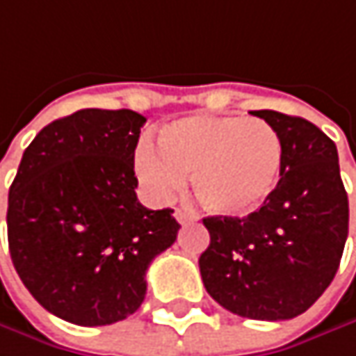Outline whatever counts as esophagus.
I'll return each instance as SVG.
<instances>
[{
  "label": "esophagus",
  "mask_w": 356,
  "mask_h": 356,
  "mask_svg": "<svg viewBox=\"0 0 356 356\" xmlns=\"http://www.w3.org/2000/svg\"><path fill=\"white\" fill-rule=\"evenodd\" d=\"M175 218H177L179 224H187V222H191L195 216L191 213V211L187 210H175Z\"/></svg>",
  "instance_id": "1"
}]
</instances>
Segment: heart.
Here are the masks:
<instances>
[{
	"label": "heart",
	"instance_id": "1",
	"mask_svg": "<svg viewBox=\"0 0 356 356\" xmlns=\"http://www.w3.org/2000/svg\"><path fill=\"white\" fill-rule=\"evenodd\" d=\"M143 140L134 169L146 189L165 200L191 173L197 202L211 213L244 218L273 195L283 171V140L265 120L246 115H183Z\"/></svg>",
	"mask_w": 356,
	"mask_h": 356
}]
</instances>
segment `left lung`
Returning <instances> with one entry per match:
<instances>
[{
	"instance_id": "1",
	"label": "left lung",
	"mask_w": 356,
	"mask_h": 356,
	"mask_svg": "<svg viewBox=\"0 0 356 356\" xmlns=\"http://www.w3.org/2000/svg\"><path fill=\"white\" fill-rule=\"evenodd\" d=\"M283 140L271 200L246 218H204L200 271L211 298L250 320L304 314L332 283L348 236V197L337 145L304 118L259 110Z\"/></svg>"
}]
</instances>
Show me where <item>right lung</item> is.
Wrapping results in <instances>:
<instances>
[{"instance_id":"right-lung-1","label":"right lung","mask_w":356,"mask_h":356,"mask_svg":"<svg viewBox=\"0 0 356 356\" xmlns=\"http://www.w3.org/2000/svg\"><path fill=\"white\" fill-rule=\"evenodd\" d=\"M145 122L95 108L54 120L24 150L10 187L12 263L34 300L71 324L134 314L148 265L177 241L173 210H148L134 191Z\"/></svg>"}]
</instances>
